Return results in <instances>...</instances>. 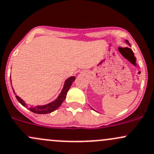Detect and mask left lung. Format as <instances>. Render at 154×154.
Wrapping results in <instances>:
<instances>
[{"mask_svg": "<svg viewBox=\"0 0 154 154\" xmlns=\"http://www.w3.org/2000/svg\"><path fill=\"white\" fill-rule=\"evenodd\" d=\"M126 43H127V44H129V46H131V45H130V44H129V41H127V40H126ZM127 49H129V50H131V51H132V49H130V48H127Z\"/></svg>", "mask_w": 154, "mask_h": 154, "instance_id": "8db88e82", "label": "left lung"}]
</instances>
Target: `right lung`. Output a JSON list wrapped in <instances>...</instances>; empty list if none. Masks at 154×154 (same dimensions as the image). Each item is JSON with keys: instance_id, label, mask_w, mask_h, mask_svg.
<instances>
[{"instance_id": "right-lung-1", "label": "right lung", "mask_w": 154, "mask_h": 154, "mask_svg": "<svg viewBox=\"0 0 154 154\" xmlns=\"http://www.w3.org/2000/svg\"><path fill=\"white\" fill-rule=\"evenodd\" d=\"M75 76H71L68 78V79H67L66 80H65V84H64L63 89H62L60 94H59L57 98L55 100H54L53 102H51V103H48V104L46 105H36L35 107L32 106L29 108V107L26 105L25 101H24L23 100H22L20 97L16 95V98L20 104L23 105L24 107H25L26 108H28L30 111L33 112V113H38V114H46V113H51V112L54 111L55 110L57 109L59 107L62 105V103H63V101L65 100V98H66L67 92H68L69 89H70V86H71L72 82L75 81ZM13 91L14 93H15L14 91V89H13Z\"/></svg>"}]
</instances>
